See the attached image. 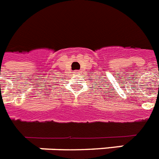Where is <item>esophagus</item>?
<instances>
[{
  "mask_svg": "<svg viewBox=\"0 0 159 159\" xmlns=\"http://www.w3.org/2000/svg\"><path fill=\"white\" fill-rule=\"evenodd\" d=\"M74 73L75 74V75H78V74L80 73V72H79V71H75V72H74Z\"/></svg>",
  "mask_w": 159,
  "mask_h": 159,
  "instance_id": "34e87169",
  "label": "esophagus"
}]
</instances>
